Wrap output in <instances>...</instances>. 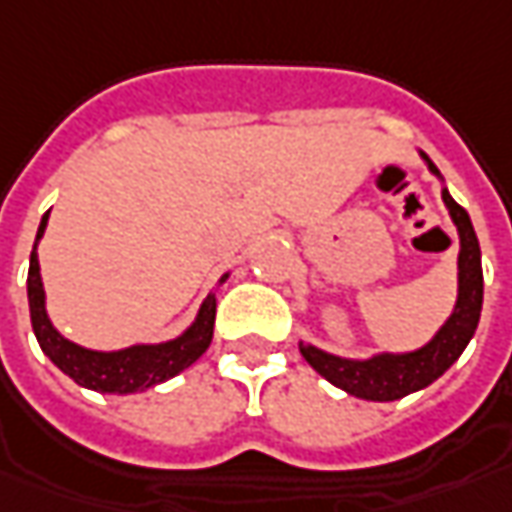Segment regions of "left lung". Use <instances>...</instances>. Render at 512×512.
Returning <instances> with one entry per match:
<instances>
[{
	"mask_svg": "<svg viewBox=\"0 0 512 512\" xmlns=\"http://www.w3.org/2000/svg\"><path fill=\"white\" fill-rule=\"evenodd\" d=\"M429 169L440 175L438 167L424 155ZM443 203L449 209L451 220L457 225L460 234V292H457V306L451 317L443 323V329L418 351L410 354H379L370 359H343L331 357L326 351H320L315 345H303L301 354L312 368L329 379L334 387H340L345 393L368 401H396L424 390L426 384H432L438 376L457 362V357L465 351L468 340L474 337L482 312V256H479V242L474 234V225L468 211L443 189Z\"/></svg>",
	"mask_w": 512,
	"mask_h": 512,
	"instance_id": "8db88e82",
	"label": "left lung"
}]
</instances>
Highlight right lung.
I'll list each match as a JSON object with an SVG mask.
<instances>
[{"instance_id": "1", "label": "right lung", "mask_w": 512, "mask_h": 512, "mask_svg": "<svg viewBox=\"0 0 512 512\" xmlns=\"http://www.w3.org/2000/svg\"><path fill=\"white\" fill-rule=\"evenodd\" d=\"M47 217L38 225L35 234V245L44 236L47 228ZM225 281V276H222ZM27 298H30V320H33V331L38 337L41 351L47 354L58 368L72 376L74 382L83 384L88 390H100V393H139L147 387L167 382L172 376H178L183 368H189L192 362L206 354L214 337V315H217V301L209 295L197 320L183 331L178 340H169L161 345H130L125 351H88L80 345L69 343L49 323L47 309H44V284H41V270H38V256L35 248L30 253V273H27Z\"/></svg>"}]
</instances>
